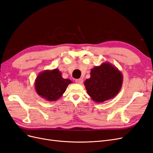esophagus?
Listing matches in <instances>:
<instances>
[{
    "label": "esophagus",
    "mask_w": 153,
    "mask_h": 153,
    "mask_svg": "<svg viewBox=\"0 0 153 153\" xmlns=\"http://www.w3.org/2000/svg\"><path fill=\"white\" fill-rule=\"evenodd\" d=\"M76 82L77 84H79V85H81V84L83 82V80L82 79H76Z\"/></svg>",
    "instance_id": "1"
}]
</instances>
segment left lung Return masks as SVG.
Returning <instances> with one entry per match:
<instances>
[{"label":"left lung","instance_id":"8db88e82","mask_svg":"<svg viewBox=\"0 0 153 153\" xmlns=\"http://www.w3.org/2000/svg\"><path fill=\"white\" fill-rule=\"evenodd\" d=\"M123 77L119 69L109 62H103L91 70L85 86L92 100L102 103L112 99L120 91Z\"/></svg>","mask_w":153,"mask_h":153}]
</instances>
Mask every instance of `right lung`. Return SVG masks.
<instances>
[{
  "instance_id": "1",
  "label": "right lung",
  "mask_w": 153,
  "mask_h": 153,
  "mask_svg": "<svg viewBox=\"0 0 153 153\" xmlns=\"http://www.w3.org/2000/svg\"><path fill=\"white\" fill-rule=\"evenodd\" d=\"M72 82L63 79L58 68L46 70L37 76L34 86L36 93L46 100L53 102L59 99L65 91L68 85Z\"/></svg>"
}]
</instances>
